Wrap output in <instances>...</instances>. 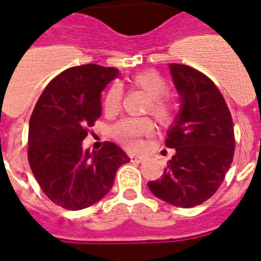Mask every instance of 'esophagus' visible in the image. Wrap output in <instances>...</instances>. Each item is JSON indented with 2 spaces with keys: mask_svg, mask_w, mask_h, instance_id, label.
<instances>
[{
  "mask_svg": "<svg viewBox=\"0 0 261 261\" xmlns=\"http://www.w3.org/2000/svg\"><path fill=\"white\" fill-rule=\"evenodd\" d=\"M130 158H131V161L138 162V164H141V162H143V161H145V156L135 155V154H130Z\"/></svg>",
  "mask_w": 261,
  "mask_h": 261,
  "instance_id": "34e87169",
  "label": "esophagus"
}]
</instances>
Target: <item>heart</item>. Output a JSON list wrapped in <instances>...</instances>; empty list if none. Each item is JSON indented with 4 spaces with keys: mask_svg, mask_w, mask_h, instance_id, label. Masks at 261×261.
<instances>
[{
    "mask_svg": "<svg viewBox=\"0 0 261 261\" xmlns=\"http://www.w3.org/2000/svg\"><path fill=\"white\" fill-rule=\"evenodd\" d=\"M133 84L151 97L150 111L162 122L170 119L171 106L164 99L167 91V84L162 76L155 71H145L133 77ZM123 90L119 83H114L105 97V111L115 114L122 105ZM152 133V123L146 118H128L120 120L112 128V135L116 141L128 149H137L141 145V138Z\"/></svg>",
    "mask_w": 261,
    "mask_h": 261,
    "instance_id": "heart-1",
    "label": "heart"
}]
</instances>
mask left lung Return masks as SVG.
Wrapping results in <instances>:
<instances>
[{"instance_id": "obj_1", "label": "left lung", "mask_w": 261, "mask_h": 261, "mask_svg": "<svg viewBox=\"0 0 261 261\" xmlns=\"http://www.w3.org/2000/svg\"><path fill=\"white\" fill-rule=\"evenodd\" d=\"M169 68L181 105L165 145L175 152L164 175L147 185L167 204L193 207L215 194L229 170L233 122L225 99L207 76L184 64L173 63Z\"/></svg>"}]
</instances>
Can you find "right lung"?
<instances>
[{
	"label": "right lung",
	"instance_id": "add662e5",
	"mask_svg": "<svg viewBox=\"0 0 261 261\" xmlns=\"http://www.w3.org/2000/svg\"><path fill=\"white\" fill-rule=\"evenodd\" d=\"M119 75L110 67H72L46 86L29 120L28 161L42 192L59 206L80 211L111 190L116 170L130 162L119 146L83 149L87 128L100 118V95Z\"/></svg>",
	"mask_w": 261,
	"mask_h": 261
}]
</instances>
